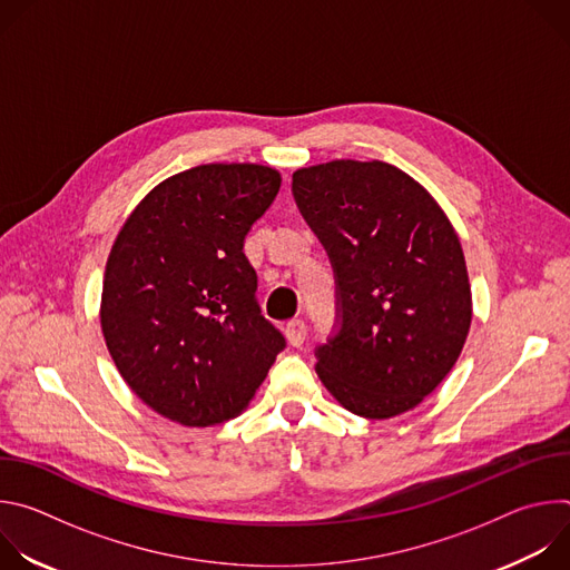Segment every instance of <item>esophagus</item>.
Wrapping results in <instances>:
<instances>
[{
    "mask_svg": "<svg viewBox=\"0 0 570 570\" xmlns=\"http://www.w3.org/2000/svg\"><path fill=\"white\" fill-rule=\"evenodd\" d=\"M286 338H288V343L293 345V347H302V343H304V338H306V324L302 322V320H291L288 324H286Z\"/></svg>",
    "mask_w": 570,
    "mask_h": 570,
    "instance_id": "obj_1",
    "label": "esophagus"
}]
</instances>
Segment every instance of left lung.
<instances>
[{
	"instance_id": "obj_1",
	"label": "left lung",
	"mask_w": 570,
	"mask_h": 570,
	"mask_svg": "<svg viewBox=\"0 0 570 570\" xmlns=\"http://www.w3.org/2000/svg\"><path fill=\"white\" fill-rule=\"evenodd\" d=\"M293 196L327 250L341 330L317 347V376L358 417L413 411L455 365L471 327L460 238L409 174L334 159L293 174Z\"/></svg>"
}]
</instances>
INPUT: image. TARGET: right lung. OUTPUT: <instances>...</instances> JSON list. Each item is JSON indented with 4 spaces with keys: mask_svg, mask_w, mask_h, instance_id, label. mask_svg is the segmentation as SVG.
I'll return each mask as SVG.
<instances>
[{
    "mask_svg": "<svg viewBox=\"0 0 570 570\" xmlns=\"http://www.w3.org/2000/svg\"><path fill=\"white\" fill-rule=\"evenodd\" d=\"M279 185L273 167L200 165L150 189L119 229L101 330L128 387L161 417L203 429L240 415L286 347L243 255Z\"/></svg>",
    "mask_w": 570,
    "mask_h": 570,
    "instance_id": "obj_1",
    "label": "right lung"
}]
</instances>
